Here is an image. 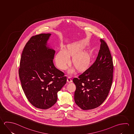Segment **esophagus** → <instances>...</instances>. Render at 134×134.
Returning a JSON list of instances; mask_svg holds the SVG:
<instances>
[{
  "mask_svg": "<svg viewBox=\"0 0 134 134\" xmlns=\"http://www.w3.org/2000/svg\"><path fill=\"white\" fill-rule=\"evenodd\" d=\"M67 82H69V83H71V82H72V79H71V77H68L67 79Z\"/></svg>",
  "mask_w": 134,
  "mask_h": 134,
  "instance_id": "34e87169",
  "label": "esophagus"
}]
</instances>
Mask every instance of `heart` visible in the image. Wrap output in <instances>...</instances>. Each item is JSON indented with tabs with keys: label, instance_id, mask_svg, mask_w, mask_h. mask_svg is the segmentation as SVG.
<instances>
[{
	"label": "heart",
	"instance_id": "1",
	"mask_svg": "<svg viewBox=\"0 0 134 134\" xmlns=\"http://www.w3.org/2000/svg\"><path fill=\"white\" fill-rule=\"evenodd\" d=\"M79 51V48L74 46L68 47L66 50H60L55 57L57 66L62 70H65L70 62V57L74 55L72 59L74 66L77 70H82L85 68L88 64L89 57L85 53L76 54Z\"/></svg>",
	"mask_w": 134,
	"mask_h": 134
}]
</instances>
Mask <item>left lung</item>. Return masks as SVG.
Here are the masks:
<instances>
[{
  "label": "left lung",
  "instance_id": "left-lung-1",
  "mask_svg": "<svg viewBox=\"0 0 134 134\" xmlns=\"http://www.w3.org/2000/svg\"><path fill=\"white\" fill-rule=\"evenodd\" d=\"M100 42L96 61L79 77L73 79L76 87L75 103L83 110L101 105L108 96L113 82L112 57L106 43L102 39Z\"/></svg>",
  "mask_w": 134,
  "mask_h": 134
}]
</instances>
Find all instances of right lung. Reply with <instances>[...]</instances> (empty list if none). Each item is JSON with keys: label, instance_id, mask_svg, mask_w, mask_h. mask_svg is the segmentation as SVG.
<instances>
[{"label": "right lung", "instance_id": "1", "mask_svg": "<svg viewBox=\"0 0 134 134\" xmlns=\"http://www.w3.org/2000/svg\"><path fill=\"white\" fill-rule=\"evenodd\" d=\"M51 34L32 36L24 47L19 75L21 87L30 103L47 109L57 100V92L67 81L64 73L53 63L55 51L47 46Z\"/></svg>", "mask_w": 134, "mask_h": 134}]
</instances>
